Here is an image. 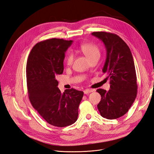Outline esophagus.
<instances>
[{"label":"esophagus","mask_w":154,"mask_h":154,"mask_svg":"<svg viewBox=\"0 0 154 154\" xmlns=\"http://www.w3.org/2000/svg\"><path fill=\"white\" fill-rule=\"evenodd\" d=\"M94 90H91V89H86L84 90V94H88L90 93H91V92L93 91Z\"/></svg>","instance_id":"obj_1"}]
</instances>
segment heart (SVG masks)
<instances>
[{
  "label": "heart",
  "instance_id": "heart-1",
  "mask_svg": "<svg viewBox=\"0 0 154 154\" xmlns=\"http://www.w3.org/2000/svg\"><path fill=\"white\" fill-rule=\"evenodd\" d=\"M80 50L87 57L91 60L95 57H99L100 51L98 47L95 44L91 43H85L80 45ZM73 60V56L72 54H69L66 58V63L67 65H71Z\"/></svg>",
  "mask_w": 154,
  "mask_h": 154
}]
</instances>
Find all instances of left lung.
Wrapping results in <instances>:
<instances>
[{
  "label": "left lung",
  "mask_w": 154,
  "mask_h": 154,
  "mask_svg": "<svg viewBox=\"0 0 154 154\" xmlns=\"http://www.w3.org/2000/svg\"><path fill=\"white\" fill-rule=\"evenodd\" d=\"M105 45L107 57L102 71L110 78V90H97L101 95L97 105L100 115L108 119L119 118L130 109L137 94V75L130 48L118 35L106 32L91 33Z\"/></svg>",
  "instance_id": "1"
}]
</instances>
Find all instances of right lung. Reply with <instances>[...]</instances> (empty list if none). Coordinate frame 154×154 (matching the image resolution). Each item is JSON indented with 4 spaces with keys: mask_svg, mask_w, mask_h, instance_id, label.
<instances>
[{
    "mask_svg": "<svg viewBox=\"0 0 154 154\" xmlns=\"http://www.w3.org/2000/svg\"><path fill=\"white\" fill-rule=\"evenodd\" d=\"M72 40L51 38L36 44L26 63L29 101L48 124L65 127L75 123L83 91L74 88L61 94L57 75L63 74L65 52Z\"/></svg>",
    "mask_w": 154,
    "mask_h": 154,
    "instance_id": "obj_1",
    "label": "right lung"
}]
</instances>
